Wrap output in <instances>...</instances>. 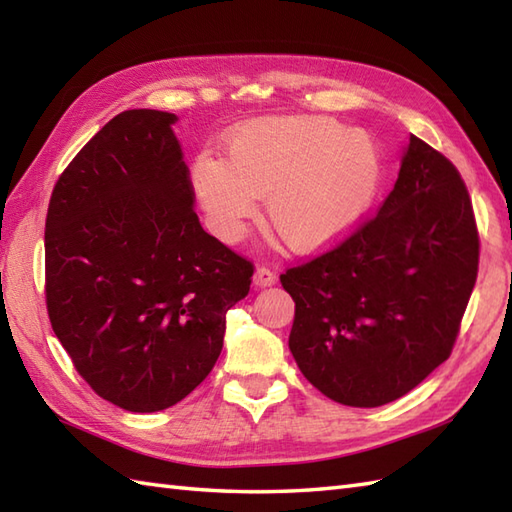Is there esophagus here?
I'll list each match as a JSON object with an SVG mask.
<instances>
[{
    "mask_svg": "<svg viewBox=\"0 0 512 512\" xmlns=\"http://www.w3.org/2000/svg\"><path fill=\"white\" fill-rule=\"evenodd\" d=\"M277 281V275L273 273V270H268V268H257L255 270V275H253V284L257 286V288H268V286H273Z\"/></svg>",
    "mask_w": 512,
    "mask_h": 512,
    "instance_id": "1",
    "label": "esophagus"
}]
</instances>
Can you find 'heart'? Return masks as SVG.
<instances>
[{"label": "heart", "mask_w": 512, "mask_h": 512, "mask_svg": "<svg viewBox=\"0 0 512 512\" xmlns=\"http://www.w3.org/2000/svg\"><path fill=\"white\" fill-rule=\"evenodd\" d=\"M191 182L211 231L244 237L266 198L268 222L297 253H317L361 224L383 182L374 138L321 116H270L233 129L224 160L195 158Z\"/></svg>", "instance_id": "heart-1"}]
</instances>
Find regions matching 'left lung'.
<instances>
[{"label":"left lung","mask_w":512,"mask_h":512,"mask_svg":"<svg viewBox=\"0 0 512 512\" xmlns=\"http://www.w3.org/2000/svg\"><path fill=\"white\" fill-rule=\"evenodd\" d=\"M477 259L458 169L411 134L374 220L279 277L295 301L288 345L301 374L347 407L409 394L449 358Z\"/></svg>","instance_id":"obj_1"}]
</instances>
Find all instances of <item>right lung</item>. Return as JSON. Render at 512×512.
<instances>
[{
	"instance_id": "add662e5",
	"label": "right lung",
	"mask_w": 512,
	"mask_h": 512,
	"mask_svg": "<svg viewBox=\"0 0 512 512\" xmlns=\"http://www.w3.org/2000/svg\"><path fill=\"white\" fill-rule=\"evenodd\" d=\"M176 121L114 116L61 173L46 217L52 330L85 383L134 413L173 407L209 376L253 277L193 211Z\"/></svg>"
}]
</instances>
